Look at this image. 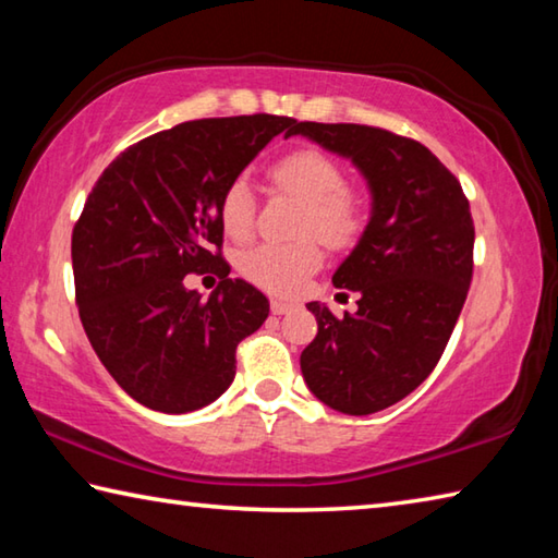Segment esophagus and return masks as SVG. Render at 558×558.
<instances>
[{
  "label": "esophagus",
  "mask_w": 558,
  "mask_h": 558,
  "mask_svg": "<svg viewBox=\"0 0 558 558\" xmlns=\"http://www.w3.org/2000/svg\"><path fill=\"white\" fill-rule=\"evenodd\" d=\"M292 307H295V305H292V302H286V300H270L272 315H288Z\"/></svg>",
  "instance_id": "1"
}]
</instances>
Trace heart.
Wrapping results in <instances>:
<instances>
[{
  "mask_svg": "<svg viewBox=\"0 0 558 558\" xmlns=\"http://www.w3.org/2000/svg\"><path fill=\"white\" fill-rule=\"evenodd\" d=\"M270 182L302 204L295 243H263L245 251L239 268L245 280L272 295H295L323 266V248L314 239L342 248L364 229L366 206L362 194L344 184V169L317 147H298L270 167ZM219 219L226 235L243 241L256 221V196L248 179L235 177L223 189Z\"/></svg>",
  "mask_w": 558,
  "mask_h": 558,
  "instance_id": "obj_1",
  "label": "heart"
}]
</instances>
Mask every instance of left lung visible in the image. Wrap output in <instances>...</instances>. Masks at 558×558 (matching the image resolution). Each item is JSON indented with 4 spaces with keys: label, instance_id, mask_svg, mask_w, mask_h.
Here are the masks:
<instances>
[{
    "label": "left lung",
    "instance_id": "8db88e82",
    "mask_svg": "<svg viewBox=\"0 0 558 558\" xmlns=\"http://www.w3.org/2000/svg\"><path fill=\"white\" fill-rule=\"evenodd\" d=\"M288 135L352 159L372 214L335 288L359 292L356 313L335 317L310 302L317 337L300 354L307 389L347 415L384 411L428 379L472 280L470 204L446 165L415 140L369 125L292 122Z\"/></svg>",
    "mask_w": 558,
    "mask_h": 558
}]
</instances>
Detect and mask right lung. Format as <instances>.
<instances>
[{
  "label": "right lung",
  "instance_id": "right-lung-1",
  "mask_svg": "<svg viewBox=\"0 0 558 558\" xmlns=\"http://www.w3.org/2000/svg\"><path fill=\"white\" fill-rule=\"evenodd\" d=\"M292 122H182L128 147L88 194L71 239L78 315L102 366L147 409L189 413L219 399L235 376V347L266 323V295L231 280L219 253V202ZM206 269L225 276L209 301L183 286Z\"/></svg>",
  "mask_w": 558,
  "mask_h": 558
}]
</instances>
